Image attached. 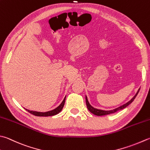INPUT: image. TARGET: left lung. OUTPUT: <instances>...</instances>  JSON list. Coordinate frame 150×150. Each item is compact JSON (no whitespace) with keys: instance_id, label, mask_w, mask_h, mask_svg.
I'll use <instances>...</instances> for the list:
<instances>
[{"instance_id":"8db88e82","label":"left lung","mask_w":150,"mask_h":150,"mask_svg":"<svg viewBox=\"0 0 150 150\" xmlns=\"http://www.w3.org/2000/svg\"><path fill=\"white\" fill-rule=\"evenodd\" d=\"M139 90L140 89L138 90V92H137V93L135 94L133 98H132L129 101H128L127 103H126L125 104L122 105V106H120L118 108H115V109H113V110H99V109H97V108H93V107H92L90 105V104L89 103L88 101V99H87V97L86 96V106L88 109L90 111V112H92V114H95L96 116H104V115H107V114H112L117 112V111H118L120 110H122L123 108H124L125 107H127L129 105H130L132 102L134 101V99H135V98L137 97L138 93L139 92Z\"/></svg>"}]
</instances>
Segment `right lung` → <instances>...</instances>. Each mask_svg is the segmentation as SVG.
<instances>
[{"mask_svg":"<svg viewBox=\"0 0 150 150\" xmlns=\"http://www.w3.org/2000/svg\"><path fill=\"white\" fill-rule=\"evenodd\" d=\"M66 97L64 98L63 101L62 102V103L58 106V107H57L56 108H54V110H51V111H48V112H36V111H32V110H29L26 109V110H27L28 112H30V114H33L34 116H54L56 115L59 113L60 111L62 110V108L64 107V103H65V100H66Z\"/></svg>","mask_w":150,"mask_h":150,"instance_id":"1","label":"right lung"}]
</instances>
